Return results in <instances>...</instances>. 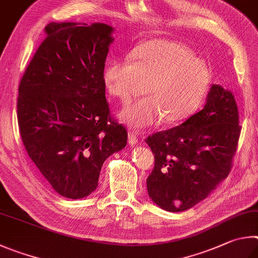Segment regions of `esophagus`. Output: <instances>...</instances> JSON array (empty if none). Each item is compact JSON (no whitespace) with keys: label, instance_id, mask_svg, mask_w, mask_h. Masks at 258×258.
<instances>
[{"label":"esophagus","instance_id":"obj_1","mask_svg":"<svg viewBox=\"0 0 258 258\" xmlns=\"http://www.w3.org/2000/svg\"><path fill=\"white\" fill-rule=\"evenodd\" d=\"M128 143L129 145H137L138 144V137L135 135L134 133H130L129 134V137H128Z\"/></svg>","mask_w":258,"mask_h":258}]
</instances>
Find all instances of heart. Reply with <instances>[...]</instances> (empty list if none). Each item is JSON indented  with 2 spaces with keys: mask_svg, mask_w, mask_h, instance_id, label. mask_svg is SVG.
<instances>
[{
  "mask_svg": "<svg viewBox=\"0 0 258 258\" xmlns=\"http://www.w3.org/2000/svg\"><path fill=\"white\" fill-rule=\"evenodd\" d=\"M103 78L108 93L123 103L132 102L145 90L147 97L120 113L124 123L143 129L161 119L164 123H177L190 116L209 93L212 71L186 45L152 39L134 49L132 61L107 63Z\"/></svg>",
  "mask_w": 258,
  "mask_h": 258,
  "instance_id": "obj_1",
  "label": "heart"
}]
</instances>
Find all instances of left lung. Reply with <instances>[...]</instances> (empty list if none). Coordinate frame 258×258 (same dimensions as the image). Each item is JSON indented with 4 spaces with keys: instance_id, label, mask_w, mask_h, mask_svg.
<instances>
[{
    "instance_id": "1",
    "label": "left lung",
    "mask_w": 258,
    "mask_h": 258,
    "mask_svg": "<svg viewBox=\"0 0 258 258\" xmlns=\"http://www.w3.org/2000/svg\"><path fill=\"white\" fill-rule=\"evenodd\" d=\"M240 130L232 93L212 85L202 111L146 139L155 157L147 178L152 201L168 212H182L205 200L228 177Z\"/></svg>"
}]
</instances>
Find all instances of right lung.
I'll return each instance as SVG.
<instances>
[{"mask_svg": "<svg viewBox=\"0 0 258 258\" xmlns=\"http://www.w3.org/2000/svg\"><path fill=\"white\" fill-rule=\"evenodd\" d=\"M113 31L101 22H51L19 85L26 151L54 190L71 200L90 195L104 161L126 145L124 126L110 116L103 78Z\"/></svg>", "mask_w": 258, "mask_h": 258, "instance_id": "add662e5", "label": "right lung"}]
</instances>
